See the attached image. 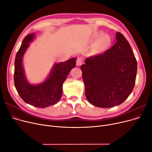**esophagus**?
<instances>
[{
  "mask_svg": "<svg viewBox=\"0 0 152 152\" xmlns=\"http://www.w3.org/2000/svg\"><path fill=\"white\" fill-rule=\"evenodd\" d=\"M82 62H83V59L82 57H78V59L77 60V62H76V64L77 66H81V65L82 64Z\"/></svg>",
  "mask_w": 152,
  "mask_h": 152,
  "instance_id": "1",
  "label": "esophagus"
}]
</instances>
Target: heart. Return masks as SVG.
Instances as JSON below:
<instances>
[{"label": "heart", "instance_id": "b5f03b06", "mask_svg": "<svg viewBox=\"0 0 152 152\" xmlns=\"http://www.w3.org/2000/svg\"><path fill=\"white\" fill-rule=\"evenodd\" d=\"M96 40L101 41L99 45V48L100 50L105 48L106 46L108 45V43H109V39L106 37V36L102 33L98 35V37H96Z\"/></svg>", "mask_w": 152, "mask_h": 152}]
</instances>
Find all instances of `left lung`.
Returning <instances> with one entry per match:
<instances>
[{"mask_svg":"<svg viewBox=\"0 0 152 152\" xmlns=\"http://www.w3.org/2000/svg\"><path fill=\"white\" fill-rule=\"evenodd\" d=\"M117 42L102 54L89 57L81 66L86 99L99 107L123 103L132 93L137 63L129 42L115 33Z\"/></svg>","mask_w":152,"mask_h":152,"instance_id":"8db88e82","label":"left lung"}]
</instances>
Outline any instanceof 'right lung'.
Here are the masks:
<instances>
[{
  "label": "right lung",
  "instance_id": "add662e5",
  "mask_svg": "<svg viewBox=\"0 0 152 152\" xmlns=\"http://www.w3.org/2000/svg\"><path fill=\"white\" fill-rule=\"evenodd\" d=\"M35 38V34H28L17 52L15 60L14 83L20 97L26 103L38 107H46L57 103L62 95V86L70 71L75 67L77 59L55 63L49 74L42 82L31 84L25 75L23 58L30 43Z\"/></svg>",
  "mask_w": 152,
  "mask_h": 152
}]
</instances>
